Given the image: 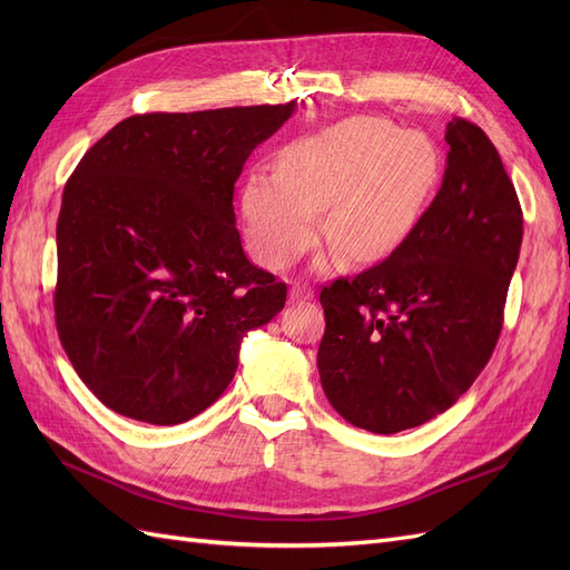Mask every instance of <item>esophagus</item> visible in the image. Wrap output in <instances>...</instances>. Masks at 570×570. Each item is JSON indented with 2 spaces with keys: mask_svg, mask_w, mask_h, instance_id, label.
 Here are the masks:
<instances>
[{
  "mask_svg": "<svg viewBox=\"0 0 570 570\" xmlns=\"http://www.w3.org/2000/svg\"><path fill=\"white\" fill-rule=\"evenodd\" d=\"M289 299H292V302H306V299H314V289H312V287H304V285H292V289H289Z\"/></svg>",
  "mask_w": 570,
  "mask_h": 570,
  "instance_id": "obj_1",
  "label": "esophagus"
}]
</instances>
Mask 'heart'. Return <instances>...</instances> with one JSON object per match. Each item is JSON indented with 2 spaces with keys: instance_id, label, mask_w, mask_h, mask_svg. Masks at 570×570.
<instances>
[{
  "instance_id": "1",
  "label": "heart",
  "mask_w": 570,
  "mask_h": 570,
  "mask_svg": "<svg viewBox=\"0 0 570 570\" xmlns=\"http://www.w3.org/2000/svg\"><path fill=\"white\" fill-rule=\"evenodd\" d=\"M438 176L423 135L358 116L285 149L281 176L254 174L243 187V218L254 256L285 268L323 235L342 262L385 254L416 216Z\"/></svg>"
}]
</instances>
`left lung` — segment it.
Masks as SVG:
<instances>
[{"label":"left lung","instance_id":"obj_1","mask_svg":"<svg viewBox=\"0 0 570 570\" xmlns=\"http://www.w3.org/2000/svg\"><path fill=\"white\" fill-rule=\"evenodd\" d=\"M435 199L381 264L321 289L318 373L344 421L377 435L423 425L473 385L502 333L523 212L490 137L444 135Z\"/></svg>","mask_w":570,"mask_h":570}]
</instances>
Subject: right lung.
Masks as SVG:
<instances>
[{"mask_svg":"<svg viewBox=\"0 0 570 570\" xmlns=\"http://www.w3.org/2000/svg\"><path fill=\"white\" fill-rule=\"evenodd\" d=\"M292 111L130 116L68 178L57 331L80 381L120 416L195 419L230 385L243 337L285 306L287 285L243 252L233 193Z\"/></svg>","mask_w":570,"mask_h":570,"instance_id":"right-lung-1","label":"right lung"}]
</instances>
